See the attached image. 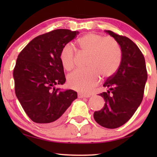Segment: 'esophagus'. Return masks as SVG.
Wrapping results in <instances>:
<instances>
[{"label": "esophagus", "instance_id": "1", "mask_svg": "<svg viewBox=\"0 0 157 157\" xmlns=\"http://www.w3.org/2000/svg\"><path fill=\"white\" fill-rule=\"evenodd\" d=\"M78 98H89L91 95L86 94H82V93H78Z\"/></svg>", "mask_w": 157, "mask_h": 157}]
</instances>
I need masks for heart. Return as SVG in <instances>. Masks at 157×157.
<instances>
[{
    "instance_id": "b5f03b06",
    "label": "heart",
    "mask_w": 157,
    "mask_h": 157,
    "mask_svg": "<svg viewBox=\"0 0 157 157\" xmlns=\"http://www.w3.org/2000/svg\"><path fill=\"white\" fill-rule=\"evenodd\" d=\"M78 45L81 52L89 55L86 70H77L68 76L71 89L88 93L98 84L100 76L111 78L120 67L122 53L118 42L112 37L96 33H87L79 38ZM63 67L70 71L75 68L76 52L73 48L66 44L60 52Z\"/></svg>"
}]
</instances>
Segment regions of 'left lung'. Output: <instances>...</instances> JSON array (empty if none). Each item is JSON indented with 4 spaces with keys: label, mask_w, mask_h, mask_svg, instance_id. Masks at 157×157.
Segmentation results:
<instances>
[{
    "label": "left lung",
    "mask_w": 157,
    "mask_h": 157,
    "mask_svg": "<svg viewBox=\"0 0 157 157\" xmlns=\"http://www.w3.org/2000/svg\"><path fill=\"white\" fill-rule=\"evenodd\" d=\"M120 45L122 60L117 72L103 86L109 91L99 95L105 101L100 111H95V121L100 125L115 129L126 123L141 103L147 79L143 53L128 37L106 31Z\"/></svg>",
    "instance_id": "obj_1"
}]
</instances>
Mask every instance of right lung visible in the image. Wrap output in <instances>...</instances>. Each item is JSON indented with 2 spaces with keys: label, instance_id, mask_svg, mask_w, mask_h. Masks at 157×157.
Listing matches in <instances>:
<instances>
[{
  "label": "right lung",
  "instance_id": "obj_1",
  "mask_svg": "<svg viewBox=\"0 0 157 157\" xmlns=\"http://www.w3.org/2000/svg\"><path fill=\"white\" fill-rule=\"evenodd\" d=\"M79 33L67 29L48 32L33 39L18 55L13 71L15 94L34 123L44 125L59 123L78 98L73 90L60 91L55 86L66 81L61 50Z\"/></svg>",
  "mask_w": 157,
  "mask_h": 157
}]
</instances>
